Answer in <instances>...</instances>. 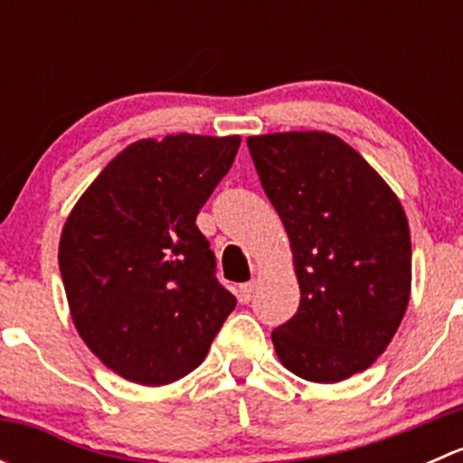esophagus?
Here are the masks:
<instances>
[{
  "mask_svg": "<svg viewBox=\"0 0 463 463\" xmlns=\"http://www.w3.org/2000/svg\"><path fill=\"white\" fill-rule=\"evenodd\" d=\"M253 291H255V282L240 284V300L241 302H250V298H253Z\"/></svg>",
  "mask_w": 463,
  "mask_h": 463,
  "instance_id": "1",
  "label": "esophagus"
}]
</instances>
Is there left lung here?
<instances>
[{
    "mask_svg": "<svg viewBox=\"0 0 463 463\" xmlns=\"http://www.w3.org/2000/svg\"><path fill=\"white\" fill-rule=\"evenodd\" d=\"M246 143L300 284L298 314L270 334L279 363L311 383L365 372L410 302L403 205L352 145L329 132L261 134Z\"/></svg>",
    "mask_w": 463,
    "mask_h": 463,
    "instance_id": "obj_1",
    "label": "left lung"
}]
</instances>
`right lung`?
I'll list each match as a JSON object with an SVG mask.
<instances>
[{
	"instance_id": "right-lung-1",
	"label": "right lung",
	"mask_w": 463,
	"mask_h": 463,
	"mask_svg": "<svg viewBox=\"0 0 463 463\" xmlns=\"http://www.w3.org/2000/svg\"><path fill=\"white\" fill-rule=\"evenodd\" d=\"M240 143L141 138L107 163L64 222L58 261L71 320L125 381L158 387L197 370L235 309L197 214Z\"/></svg>"
}]
</instances>
